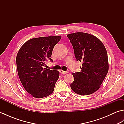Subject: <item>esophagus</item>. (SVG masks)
Returning <instances> with one entry per match:
<instances>
[{
  "mask_svg": "<svg viewBox=\"0 0 124 124\" xmlns=\"http://www.w3.org/2000/svg\"><path fill=\"white\" fill-rule=\"evenodd\" d=\"M60 73H61V74L64 75V74H66V73H67V72L64 71H63V70H60Z\"/></svg>",
  "mask_w": 124,
  "mask_h": 124,
  "instance_id": "esophagus-1",
  "label": "esophagus"
}]
</instances>
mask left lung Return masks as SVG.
Wrapping results in <instances>:
<instances>
[{
    "label": "left lung",
    "mask_w": 124,
    "mask_h": 124,
    "mask_svg": "<svg viewBox=\"0 0 124 124\" xmlns=\"http://www.w3.org/2000/svg\"><path fill=\"white\" fill-rule=\"evenodd\" d=\"M77 61L82 62L80 72L72 73L71 88L82 95L94 93L100 87L108 72V54L104 45L90 34L76 32L67 35Z\"/></svg>",
    "instance_id": "1"
}]
</instances>
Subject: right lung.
Returning a JSON list of instances; mask_svg holds the SVG:
<instances>
[{"label": "right lung", "instance_id": "1", "mask_svg": "<svg viewBox=\"0 0 124 124\" xmlns=\"http://www.w3.org/2000/svg\"><path fill=\"white\" fill-rule=\"evenodd\" d=\"M61 37L32 38L21 47L16 56L18 77L25 89L32 96L42 98L51 95L59 77L58 71L44 68L51 60L53 49Z\"/></svg>", "mask_w": 124, "mask_h": 124}]
</instances>
